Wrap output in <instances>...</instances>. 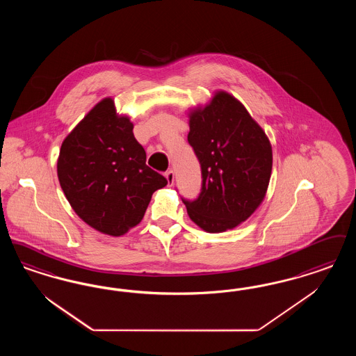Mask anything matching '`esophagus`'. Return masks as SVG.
Listing matches in <instances>:
<instances>
[{"instance_id":"1","label":"esophagus","mask_w":356,"mask_h":356,"mask_svg":"<svg viewBox=\"0 0 356 356\" xmlns=\"http://www.w3.org/2000/svg\"><path fill=\"white\" fill-rule=\"evenodd\" d=\"M165 179H167V181H168V185H173V181H175V172L168 171L165 173Z\"/></svg>"}]
</instances>
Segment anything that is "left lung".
<instances>
[{"label":"left lung","mask_w":356,"mask_h":356,"mask_svg":"<svg viewBox=\"0 0 356 356\" xmlns=\"http://www.w3.org/2000/svg\"><path fill=\"white\" fill-rule=\"evenodd\" d=\"M188 142L199 159L202 186L195 201L183 200L189 218L208 233L246 221L266 196L273 151L265 131L240 100L214 91L205 106L188 110Z\"/></svg>","instance_id":"obj_1"}]
</instances>
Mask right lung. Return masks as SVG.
Returning a JSON list of instances; mask_svg holds the SVG:
<instances>
[{"mask_svg": "<svg viewBox=\"0 0 356 356\" xmlns=\"http://www.w3.org/2000/svg\"><path fill=\"white\" fill-rule=\"evenodd\" d=\"M134 123L107 97L98 102L60 145L58 180L74 212L88 227L119 237L144 217L154 192L167 180L145 164Z\"/></svg>", "mask_w": 356, "mask_h": 356, "instance_id": "add662e5", "label": "right lung"}]
</instances>
